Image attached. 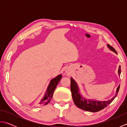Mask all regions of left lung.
<instances>
[{"instance_id":"8db88e82","label":"left lung","mask_w":127,"mask_h":127,"mask_svg":"<svg viewBox=\"0 0 127 127\" xmlns=\"http://www.w3.org/2000/svg\"><path fill=\"white\" fill-rule=\"evenodd\" d=\"M107 47L110 50L112 51L115 53L117 54L116 51L115 50L114 47H112L109 44H107ZM121 66H119V68H118V73L119 76L121 74ZM70 81L71 92L72 99H73V101L75 104L76 105L77 107H79L81 109H82L86 111L92 112H95L100 111V110L104 109L105 107H106L107 106V105L111 103L114 100V99L116 98V96H117L120 87V85L117 88L116 94L112 99L107 101H98L93 99H87L84 98V97H83L80 93V91L77 83L75 81V80L72 78H71Z\"/></svg>"}]
</instances>
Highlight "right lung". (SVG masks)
<instances>
[{
  "instance_id": "right-lung-1",
  "label": "right lung",
  "mask_w": 127,
  "mask_h": 127,
  "mask_svg": "<svg viewBox=\"0 0 127 127\" xmlns=\"http://www.w3.org/2000/svg\"><path fill=\"white\" fill-rule=\"evenodd\" d=\"M62 75H58L57 76L53 78V79L51 80V81L48 85V86L47 89V91L46 92L45 95L41 101L39 102V104L40 105H45L49 103L50 100L52 99L53 96V94L55 91L57 86L58 84V83L62 79Z\"/></svg>"
}]
</instances>
